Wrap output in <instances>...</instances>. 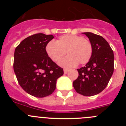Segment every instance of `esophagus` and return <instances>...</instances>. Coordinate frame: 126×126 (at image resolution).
Wrapping results in <instances>:
<instances>
[{"mask_svg":"<svg viewBox=\"0 0 126 126\" xmlns=\"http://www.w3.org/2000/svg\"><path fill=\"white\" fill-rule=\"evenodd\" d=\"M69 72V70L68 69H64V74H67V73Z\"/></svg>","mask_w":126,"mask_h":126,"instance_id":"1","label":"esophagus"}]
</instances>
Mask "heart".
<instances>
[{
  "label": "heart",
  "mask_w": 126,
  "mask_h": 126,
  "mask_svg": "<svg viewBox=\"0 0 126 126\" xmlns=\"http://www.w3.org/2000/svg\"><path fill=\"white\" fill-rule=\"evenodd\" d=\"M45 52L54 62L59 61L66 52L68 56L61 60L59 64L65 68H71L78 63L83 65L88 62L93 53V47L91 42L83 36L65 34L59 36L55 42L47 43Z\"/></svg>",
  "instance_id": "heart-1"
}]
</instances>
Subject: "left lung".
<instances>
[{
  "mask_svg": "<svg viewBox=\"0 0 126 126\" xmlns=\"http://www.w3.org/2000/svg\"><path fill=\"white\" fill-rule=\"evenodd\" d=\"M82 33L92 43L93 53L85 66L77 69L79 76L73 86L77 93L83 96H93L102 92L110 79L114 69V55L102 36L91 32Z\"/></svg>",
  "mask_w": 126,
  "mask_h": 126,
  "instance_id": "1",
  "label": "left lung"
}]
</instances>
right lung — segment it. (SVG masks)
<instances>
[{"instance_id":"right-lung-1","label":"right lung","mask_w":126,"mask_h":126,"mask_svg":"<svg viewBox=\"0 0 126 126\" xmlns=\"http://www.w3.org/2000/svg\"><path fill=\"white\" fill-rule=\"evenodd\" d=\"M54 36L38 33L23 40L16 48L14 71L19 84L26 93L38 98L52 94L63 69L53 62L45 46Z\"/></svg>"}]
</instances>
